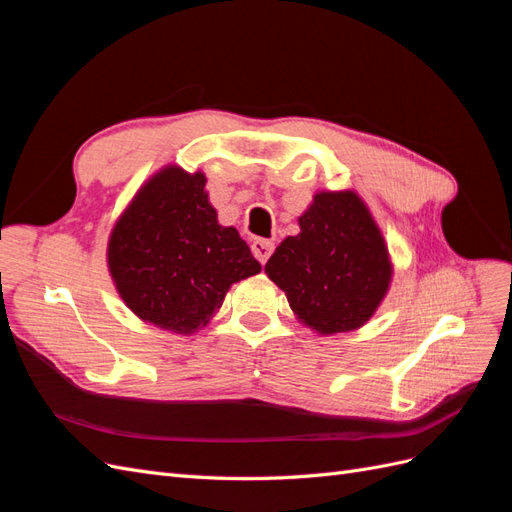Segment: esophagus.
Masks as SVG:
<instances>
[{
	"instance_id": "obj_1",
	"label": "esophagus",
	"mask_w": 512,
	"mask_h": 512,
	"mask_svg": "<svg viewBox=\"0 0 512 512\" xmlns=\"http://www.w3.org/2000/svg\"><path fill=\"white\" fill-rule=\"evenodd\" d=\"M273 241H267V239H256L252 243V254L258 258L260 265H265V262L269 260V256L273 254Z\"/></svg>"
}]
</instances>
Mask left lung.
<instances>
[{"label": "left lung", "instance_id": "left-lung-1", "mask_svg": "<svg viewBox=\"0 0 512 512\" xmlns=\"http://www.w3.org/2000/svg\"><path fill=\"white\" fill-rule=\"evenodd\" d=\"M265 265L297 318L322 335L363 327L391 284L380 228L354 192H320Z\"/></svg>", "mask_w": 512, "mask_h": 512}]
</instances>
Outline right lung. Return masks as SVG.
<instances>
[{"mask_svg": "<svg viewBox=\"0 0 512 512\" xmlns=\"http://www.w3.org/2000/svg\"><path fill=\"white\" fill-rule=\"evenodd\" d=\"M205 183L203 173L162 168L108 239V271L123 303L141 320L181 335L207 327L228 288L260 271L237 228L218 222Z\"/></svg>", "mask_w": 512, "mask_h": 512, "instance_id": "1", "label": "right lung"}]
</instances>
